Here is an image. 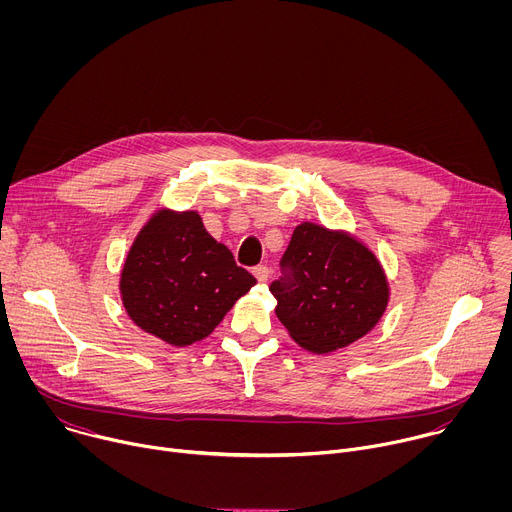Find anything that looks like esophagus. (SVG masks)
Returning <instances> with one entry per match:
<instances>
[{
	"instance_id": "esophagus-1",
	"label": "esophagus",
	"mask_w": 512,
	"mask_h": 512,
	"mask_svg": "<svg viewBox=\"0 0 512 512\" xmlns=\"http://www.w3.org/2000/svg\"><path fill=\"white\" fill-rule=\"evenodd\" d=\"M253 275L257 277L259 283H265L269 279V269L265 265H257V267H253Z\"/></svg>"
}]
</instances>
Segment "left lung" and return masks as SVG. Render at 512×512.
Returning a JSON list of instances; mask_svg holds the SVG:
<instances>
[{"label":"left lung","mask_w":512,"mask_h":512,"mask_svg":"<svg viewBox=\"0 0 512 512\" xmlns=\"http://www.w3.org/2000/svg\"><path fill=\"white\" fill-rule=\"evenodd\" d=\"M269 285L275 314L302 348L328 354L381 320L389 287L377 257L340 231L314 223L296 227Z\"/></svg>","instance_id":"8db88e82"}]
</instances>
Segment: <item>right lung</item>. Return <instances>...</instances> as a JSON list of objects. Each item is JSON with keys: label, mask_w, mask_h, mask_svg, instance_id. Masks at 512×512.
I'll list each match as a JSON object with an SVG mask.
<instances>
[{"label": "right lung", "mask_w": 512, "mask_h": 512, "mask_svg": "<svg viewBox=\"0 0 512 512\" xmlns=\"http://www.w3.org/2000/svg\"><path fill=\"white\" fill-rule=\"evenodd\" d=\"M255 283L196 212L160 210L129 249L121 298L141 330L188 346L206 338Z\"/></svg>", "instance_id": "1"}]
</instances>
